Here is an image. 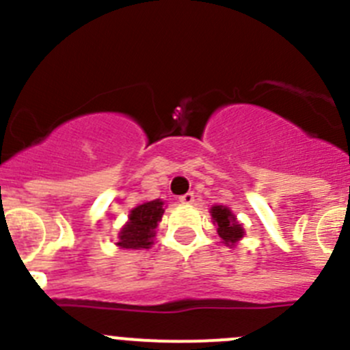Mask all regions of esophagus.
<instances>
[{
    "mask_svg": "<svg viewBox=\"0 0 350 350\" xmlns=\"http://www.w3.org/2000/svg\"><path fill=\"white\" fill-rule=\"evenodd\" d=\"M178 201H180L182 204H192V202H194V192H187V194L180 196Z\"/></svg>",
    "mask_w": 350,
    "mask_h": 350,
    "instance_id": "esophagus-1",
    "label": "esophagus"
}]
</instances>
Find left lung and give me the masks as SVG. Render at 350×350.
<instances>
[{
    "label": "left lung",
    "mask_w": 350,
    "mask_h": 350,
    "mask_svg": "<svg viewBox=\"0 0 350 350\" xmlns=\"http://www.w3.org/2000/svg\"><path fill=\"white\" fill-rule=\"evenodd\" d=\"M211 216L215 223L218 225V235L227 245H234L235 242L241 241L244 235V228L237 221L232 211L225 206H213Z\"/></svg>",
    "instance_id": "8db88e82"
}]
</instances>
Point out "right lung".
<instances>
[{"mask_svg":"<svg viewBox=\"0 0 350 350\" xmlns=\"http://www.w3.org/2000/svg\"><path fill=\"white\" fill-rule=\"evenodd\" d=\"M163 202L156 201L144 202L131 211L127 225L120 232V242L116 244L123 249H149L154 237L158 221L163 216Z\"/></svg>","mask_w":350,"mask_h":350,"instance_id":"obj_1","label":"right lung"}]
</instances>
